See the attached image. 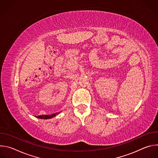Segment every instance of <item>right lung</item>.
<instances>
[{"instance_id": "1", "label": "right lung", "mask_w": 158, "mask_h": 158, "mask_svg": "<svg viewBox=\"0 0 158 158\" xmlns=\"http://www.w3.org/2000/svg\"><path fill=\"white\" fill-rule=\"evenodd\" d=\"M59 113H56V114H51V115H42V116H37V118H39V119H51L53 117H55L56 114H58Z\"/></svg>"}]
</instances>
